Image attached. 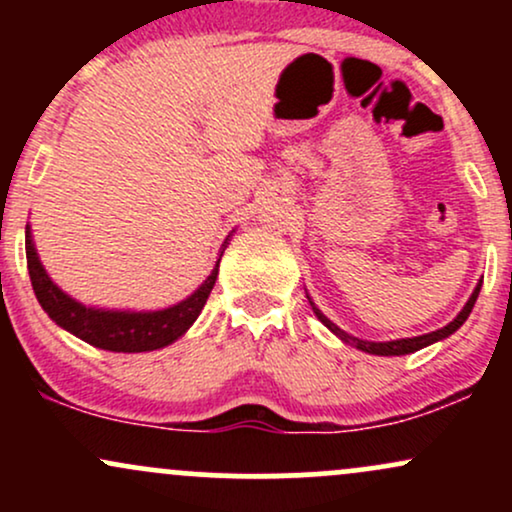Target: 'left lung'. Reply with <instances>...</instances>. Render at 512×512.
Wrapping results in <instances>:
<instances>
[{
	"instance_id": "8db88e82",
	"label": "left lung",
	"mask_w": 512,
	"mask_h": 512,
	"mask_svg": "<svg viewBox=\"0 0 512 512\" xmlns=\"http://www.w3.org/2000/svg\"><path fill=\"white\" fill-rule=\"evenodd\" d=\"M479 291H481V284L477 286V289H474L472 298H469L467 305H464V308H462V313L457 315L455 320L450 322V325H445L443 330L428 332V334H421V337H411V339H395V342H361V339L351 337V334H346L344 330H339V327L334 325V322L327 320V317L322 315L320 310L315 308V305H313V301H310V298H308V301H310V305H313V310H315L317 320H320L322 325H325V327H330V330H332L334 334H337V337L342 339V342L351 344V346H356V349H361V351H368V354H375V356H404V354H414V351L424 349V346L433 344V342H440V339L450 337L452 332H455V330H460V327H462V322L467 320L469 313H472L474 303H477V296H479Z\"/></svg>"
}]
</instances>
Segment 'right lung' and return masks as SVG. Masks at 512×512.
<instances>
[{
    "label": "right lung",
    "mask_w": 512,
    "mask_h": 512,
    "mask_svg": "<svg viewBox=\"0 0 512 512\" xmlns=\"http://www.w3.org/2000/svg\"><path fill=\"white\" fill-rule=\"evenodd\" d=\"M26 260L28 274L35 298L43 305L57 325L72 332L74 337L84 339L86 344L98 346L105 351H117V354H139V351H154L161 346L173 344L175 339L182 337L190 330L192 322L202 313L211 289L216 284L219 264L207 276L199 289L190 298L173 305V308L156 310V313H127V310H96L76 303L67 293H62L52 284L48 272L38 260V252L33 248L31 231L26 228Z\"/></svg>",
    "instance_id": "right-lung-1"
}]
</instances>
